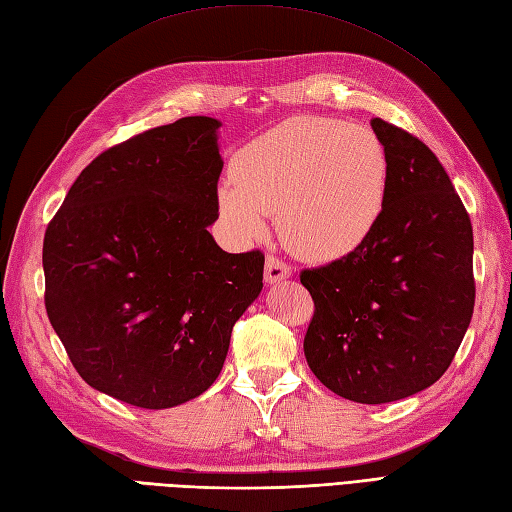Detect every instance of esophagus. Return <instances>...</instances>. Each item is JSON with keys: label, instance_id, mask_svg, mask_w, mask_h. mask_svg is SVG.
Instances as JSON below:
<instances>
[{"label": "esophagus", "instance_id": "esophagus-1", "mask_svg": "<svg viewBox=\"0 0 512 512\" xmlns=\"http://www.w3.org/2000/svg\"><path fill=\"white\" fill-rule=\"evenodd\" d=\"M266 283H270V285H275V283H279V281H283V279H288L290 275H292V268L285 264L283 259H279V257H275V255H268V259H266Z\"/></svg>", "mask_w": 512, "mask_h": 512}]
</instances>
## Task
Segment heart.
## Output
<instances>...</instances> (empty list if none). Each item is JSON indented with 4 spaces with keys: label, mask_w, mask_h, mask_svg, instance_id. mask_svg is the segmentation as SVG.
Returning <instances> with one entry per match:
<instances>
[{
    "label": "heart",
    "mask_w": 512,
    "mask_h": 512,
    "mask_svg": "<svg viewBox=\"0 0 512 512\" xmlns=\"http://www.w3.org/2000/svg\"><path fill=\"white\" fill-rule=\"evenodd\" d=\"M220 209L244 237L275 216L285 246L305 259L347 257L373 235L386 207L388 154L364 124L290 117L235 154Z\"/></svg>",
    "instance_id": "heart-1"
}]
</instances>
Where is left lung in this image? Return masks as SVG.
<instances>
[{
  "label": "left lung",
  "mask_w": 512,
  "mask_h": 512,
  "mask_svg": "<svg viewBox=\"0 0 512 512\" xmlns=\"http://www.w3.org/2000/svg\"><path fill=\"white\" fill-rule=\"evenodd\" d=\"M386 207L358 251L307 268L303 351L312 373L358 403L406 399L447 371L473 316V229L436 154L384 120Z\"/></svg>",
  "instance_id": "1"
}]
</instances>
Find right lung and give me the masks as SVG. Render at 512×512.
<instances>
[{
    "instance_id": "1",
    "label": "right lung",
    "mask_w": 512,
    "mask_h": 512,
    "mask_svg": "<svg viewBox=\"0 0 512 512\" xmlns=\"http://www.w3.org/2000/svg\"><path fill=\"white\" fill-rule=\"evenodd\" d=\"M220 122L183 117L95 157L43 240L45 310L85 382L137 408L202 395L264 288V253L222 251Z\"/></svg>"
}]
</instances>
